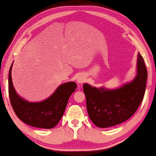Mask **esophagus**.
<instances>
[{
	"mask_svg": "<svg viewBox=\"0 0 156 156\" xmlns=\"http://www.w3.org/2000/svg\"><path fill=\"white\" fill-rule=\"evenodd\" d=\"M86 80L85 76L83 74H80L77 78V82L78 84H82Z\"/></svg>",
	"mask_w": 156,
	"mask_h": 156,
	"instance_id": "obj_1",
	"label": "esophagus"
}]
</instances>
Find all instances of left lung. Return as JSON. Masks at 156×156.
Listing matches in <instances>:
<instances>
[{"mask_svg":"<svg viewBox=\"0 0 156 156\" xmlns=\"http://www.w3.org/2000/svg\"><path fill=\"white\" fill-rule=\"evenodd\" d=\"M147 72L144 59L137 54V74L133 80L116 89L97 88L85 83L89 117L98 127H110L122 123L133 115L143 100Z\"/></svg>","mask_w":156,"mask_h":156,"instance_id":"8db88e82","label":"left lung"}]
</instances>
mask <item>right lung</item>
<instances>
[{
    "label": "right lung",
    "instance_id": "obj_1",
    "mask_svg": "<svg viewBox=\"0 0 156 156\" xmlns=\"http://www.w3.org/2000/svg\"><path fill=\"white\" fill-rule=\"evenodd\" d=\"M9 72V94L11 104L16 115L23 122L32 127L51 129L55 127L64 113L71 94L77 84L68 82L59 85L50 97L41 102H32L25 100L16 93L13 87L11 70Z\"/></svg>",
    "mask_w": 156,
    "mask_h": 156
}]
</instances>
